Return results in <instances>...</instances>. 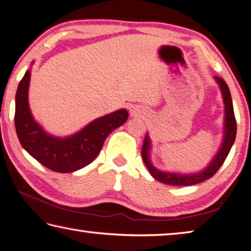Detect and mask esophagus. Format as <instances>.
I'll return each mask as SVG.
<instances>
[{"instance_id":"1","label":"esophagus","mask_w":251,"mask_h":251,"mask_svg":"<svg viewBox=\"0 0 251 251\" xmlns=\"http://www.w3.org/2000/svg\"><path fill=\"white\" fill-rule=\"evenodd\" d=\"M130 114H131V116H132V117H137V116H139V115H140V111H139V110H137V109H134V110H131Z\"/></svg>"}]
</instances>
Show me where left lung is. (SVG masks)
I'll list each match as a JSON object with an SVG mask.
<instances>
[{"mask_svg": "<svg viewBox=\"0 0 251 251\" xmlns=\"http://www.w3.org/2000/svg\"><path fill=\"white\" fill-rule=\"evenodd\" d=\"M214 79L219 83L221 92L223 96L224 109H225V116H224V137L222 145H221L218 153L215 154L213 160L210 162V164L203 171L198 172L194 174H178V173H170V172H163L158 169H155L151 163L150 160V150H151V142L149 135L147 134L145 137L144 145L141 149V156L144 159L147 169L149 170L151 176L161 183L174 185V186H189L201 183L208 178H211L217 173L218 170L222 166L225 159L228 155L230 148L236 138V120H235L234 107L232 102V97L228 89L227 83L225 82L222 78L214 76Z\"/></svg>", "mask_w": 251, "mask_h": 251, "instance_id": "1", "label": "left lung"}]
</instances>
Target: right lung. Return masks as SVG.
<instances>
[{
	"label": "right lung",
	"instance_id": "1",
	"mask_svg": "<svg viewBox=\"0 0 251 251\" xmlns=\"http://www.w3.org/2000/svg\"><path fill=\"white\" fill-rule=\"evenodd\" d=\"M29 82L30 71H27L15 97V128L23 148L51 171L71 173L90 164L99 154L106 137L128 119V112L121 109L92 121L72 136H52L31 114L28 103Z\"/></svg>",
	"mask_w": 251,
	"mask_h": 251
}]
</instances>
